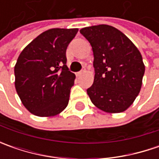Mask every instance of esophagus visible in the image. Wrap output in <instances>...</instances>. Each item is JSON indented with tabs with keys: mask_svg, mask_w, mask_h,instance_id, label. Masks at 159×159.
<instances>
[{
	"mask_svg": "<svg viewBox=\"0 0 159 159\" xmlns=\"http://www.w3.org/2000/svg\"><path fill=\"white\" fill-rule=\"evenodd\" d=\"M83 72H84L83 70H80V71H78V72H77V76H80V75H81Z\"/></svg>",
	"mask_w": 159,
	"mask_h": 159,
	"instance_id": "1",
	"label": "esophagus"
}]
</instances>
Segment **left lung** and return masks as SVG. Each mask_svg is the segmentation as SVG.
I'll return each instance as SVG.
<instances>
[{
	"label": "left lung",
	"mask_w": 159,
	"mask_h": 159,
	"mask_svg": "<svg viewBox=\"0 0 159 159\" xmlns=\"http://www.w3.org/2000/svg\"><path fill=\"white\" fill-rule=\"evenodd\" d=\"M94 53L95 80L87 89L91 102L100 110L122 112L139 94L145 66L138 48L117 28L99 25L82 28Z\"/></svg>",
	"instance_id": "8db88e82"
}]
</instances>
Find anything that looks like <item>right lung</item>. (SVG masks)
Returning a JSON list of instances; mask_svg holds the SVG:
<instances>
[{
	"instance_id": "right-lung-1",
	"label": "right lung",
	"mask_w": 159,
	"mask_h": 159,
	"mask_svg": "<svg viewBox=\"0 0 159 159\" xmlns=\"http://www.w3.org/2000/svg\"><path fill=\"white\" fill-rule=\"evenodd\" d=\"M77 28L48 30L24 48L15 65V87L23 104L40 117L66 108L75 75L67 65L66 49Z\"/></svg>"
}]
</instances>
